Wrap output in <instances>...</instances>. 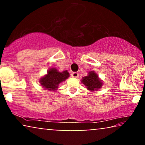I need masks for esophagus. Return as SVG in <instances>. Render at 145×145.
Wrapping results in <instances>:
<instances>
[{"label":"esophagus","instance_id":"1","mask_svg":"<svg viewBox=\"0 0 145 145\" xmlns=\"http://www.w3.org/2000/svg\"><path fill=\"white\" fill-rule=\"evenodd\" d=\"M71 76L73 77V78H78L79 74H78V72H72V74H71Z\"/></svg>","mask_w":145,"mask_h":145}]
</instances>
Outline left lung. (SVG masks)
Instances as JSON below:
<instances>
[{"mask_svg": "<svg viewBox=\"0 0 145 145\" xmlns=\"http://www.w3.org/2000/svg\"><path fill=\"white\" fill-rule=\"evenodd\" d=\"M81 82L84 84L87 90L93 92V91L99 90L103 86V82L99 78L98 75L94 71H90L87 76L82 77Z\"/></svg>", "mask_w": 145, "mask_h": 145, "instance_id": "1", "label": "left lung"}]
</instances>
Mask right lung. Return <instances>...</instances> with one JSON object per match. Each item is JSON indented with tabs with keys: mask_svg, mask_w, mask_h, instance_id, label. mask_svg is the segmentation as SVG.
<instances>
[{
	"mask_svg": "<svg viewBox=\"0 0 145 145\" xmlns=\"http://www.w3.org/2000/svg\"><path fill=\"white\" fill-rule=\"evenodd\" d=\"M70 76L67 71L59 72L56 68H51L47 71L46 74L39 78V83L43 88L47 90H56L59 85Z\"/></svg>",
	"mask_w": 145,
	"mask_h": 145,
	"instance_id": "obj_1",
	"label": "right lung"
}]
</instances>
